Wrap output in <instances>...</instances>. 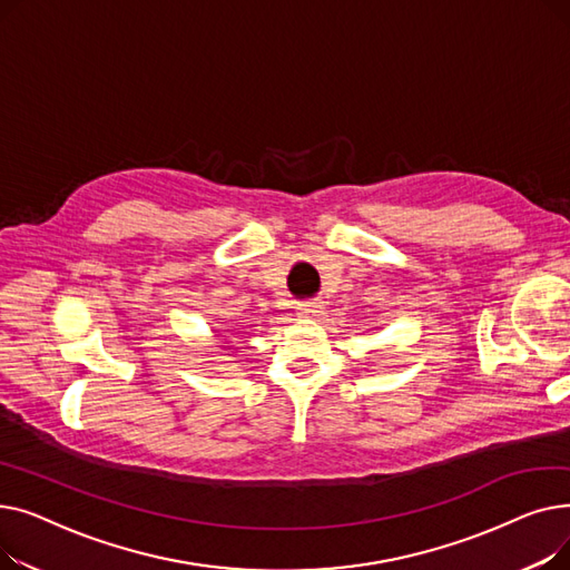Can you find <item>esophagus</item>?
Masks as SVG:
<instances>
[{
    "label": "esophagus",
    "mask_w": 570,
    "mask_h": 570,
    "mask_svg": "<svg viewBox=\"0 0 570 570\" xmlns=\"http://www.w3.org/2000/svg\"><path fill=\"white\" fill-rule=\"evenodd\" d=\"M295 312H297V316H316L323 312V305L321 303H303L295 307Z\"/></svg>",
    "instance_id": "esophagus-1"
}]
</instances>
